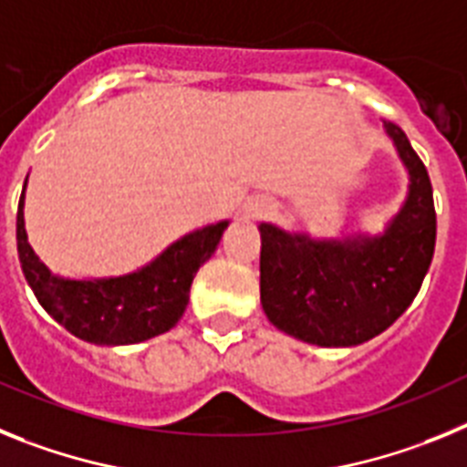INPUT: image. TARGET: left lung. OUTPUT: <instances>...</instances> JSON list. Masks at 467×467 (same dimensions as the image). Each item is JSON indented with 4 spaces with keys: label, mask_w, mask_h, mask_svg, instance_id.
<instances>
[{
    "label": "left lung",
    "mask_w": 467,
    "mask_h": 467,
    "mask_svg": "<svg viewBox=\"0 0 467 467\" xmlns=\"http://www.w3.org/2000/svg\"><path fill=\"white\" fill-rule=\"evenodd\" d=\"M407 166L409 192L380 234L312 239L261 223V303L284 334L350 348L383 334L419 294L435 254L432 185L407 133L383 121Z\"/></svg>",
    "instance_id": "8db88e82"
}]
</instances>
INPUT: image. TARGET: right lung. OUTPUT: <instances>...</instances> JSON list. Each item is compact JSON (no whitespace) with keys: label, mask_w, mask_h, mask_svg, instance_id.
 I'll return each instance as SVG.
<instances>
[{"label":"right lung","mask_w":467,"mask_h":467,"mask_svg":"<svg viewBox=\"0 0 467 467\" xmlns=\"http://www.w3.org/2000/svg\"><path fill=\"white\" fill-rule=\"evenodd\" d=\"M23 206L26 185L16 216V239L27 284L56 322L77 338L96 346H133L173 329L188 307L194 275L216 251L230 225V221H221L185 234L136 273L70 279L51 273L32 251Z\"/></svg>","instance_id":"right-lung-1"}]
</instances>
